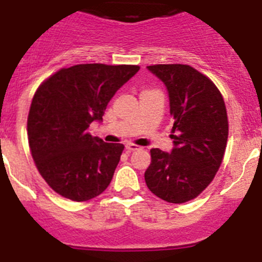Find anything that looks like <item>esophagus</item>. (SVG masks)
<instances>
[{"label": "esophagus", "mask_w": 262, "mask_h": 262, "mask_svg": "<svg viewBox=\"0 0 262 262\" xmlns=\"http://www.w3.org/2000/svg\"><path fill=\"white\" fill-rule=\"evenodd\" d=\"M138 149H140V147H138V145H135V144H131V143L126 145L127 152H134V151H138Z\"/></svg>", "instance_id": "obj_1"}]
</instances>
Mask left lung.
<instances>
[{
    "label": "left lung",
    "instance_id": "1",
    "mask_svg": "<svg viewBox=\"0 0 262 262\" xmlns=\"http://www.w3.org/2000/svg\"><path fill=\"white\" fill-rule=\"evenodd\" d=\"M147 69L165 85L174 123L170 154L151 149L145 184L166 202H187L209 186L222 164L228 138L226 105L212 81L191 67L159 64Z\"/></svg>",
    "mask_w": 262,
    "mask_h": 262
}]
</instances>
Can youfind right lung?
I'll use <instances>...</instances> for the list:
<instances>
[{
	"label": "right lung",
	"mask_w": 262,
	"mask_h": 262,
	"mask_svg": "<svg viewBox=\"0 0 262 262\" xmlns=\"http://www.w3.org/2000/svg\"><path fill=\"white\" fill-rule=\"evenodd\" d=\"M139 69L78 64L60 69L36 90L27 119L30 149L57 194L82 202L110 185L124 147L92 136L89 126L102 120L110 99Z\"/></svg>",
	"instance_id": "1"
}]
</instances>
